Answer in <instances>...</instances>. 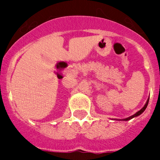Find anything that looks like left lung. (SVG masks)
<instances>
[{
    "label": "left lung",
    "mask_w": 160,
    "mask_h": 160,
    "mask_svg": "<svg viewBox=\"0 0 160 160\" xmlns=\"http://www.w3.org/2000/svg\"><path fill=\"white\" fill-rule=\"evenodd\" d=\"M149 99L147 100V101H146V104H145V106H144V107L142 108L141 109V110H140V111H138V112H136V113H135V114H133V115H132V116H131V117H129V118H125V119H123V121H128V120H130V119L136 117V116H138V115H140V114H141L143 112V111H144L145 110H146V108H147V105H148V104H149Z\"/></svg>",
    "instance_id": "obj_1"
}]
</instances>
